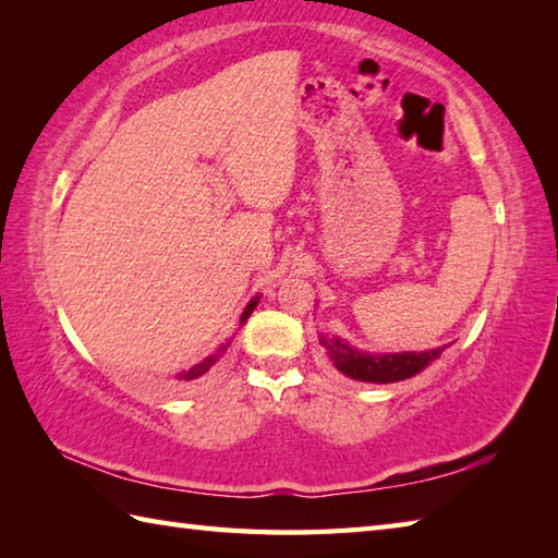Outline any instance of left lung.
<instances>
[{"label":"left lung","instance_id":"8db88e82","mask_svg":"<svg viewBox=\"0 0 558 558\" xmlns=\"http://www.w3.org/2000/svg\"><path fill=\"white\" fill-rule=\"evenodd\" d=\"M322 342L328 350V357L333 360L338 369L350 376L357 378V381L366 384H396L402 381V378H410L414 374H420L426 364L434 362L438 354L444 352V348H436L429 352H396V354H369V352H360L350 348L348 342H342L340 338L326 340Z\"/></svg>","mask_w":558,"mask_h":558}]
</instances>
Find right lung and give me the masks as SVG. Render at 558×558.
Instances as JSON below:
<instances>
[{
  "instance_id": "add662e5",
  "label": "right lung",
  "mask_w": 558,
  "mask_h": 558,
  "mask_svg": "<svg viewBox=\"0 0 558 558\" xmlns=\"http://www.w3.org/2000/svg\"><path fill=\"white\" fill-rule=\"evenodd\" d=\"M256 304H258V298H254L252 302L246 304V310H244V314H242V318H240V326L246 324V318L252 316V312L256 310ZM228 348H230V342H225V345H220L216 352L208 354V357H206L204 362H198V364H194V366H189V369L177 374V376L172 378V386H177V388H192V386H198L201 381H206V378L213 374V369H216V364L220 362V357H222L225 350H228Z\"/></svg>"
}]
</instances>
